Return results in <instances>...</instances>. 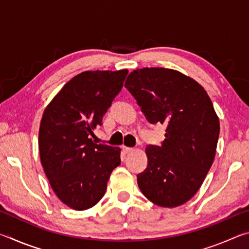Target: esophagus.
I'll list each match as a JSON object with an SVG mask.
<instances>
[{"instance_id": "34e87169", "label": "esophagus", "mask_w": 249, "mask_h": 249, "mask_svg": "<svg viewBox=\"0 0 249 249\" xmlns=\"http://www.w3.org/2000/svg\"><path fill=\"white\" fill-rule=\"evenodd\" d=\"M122 149H123V151L125 154H129L132 153V151L134 150V148H130V147H126V146H122Z\"/></svg>"}]
</instances>
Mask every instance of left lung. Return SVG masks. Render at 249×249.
<instances>
[{
	"label": "left lung",
	"instance_id": "obj_1",
	"mask_svg": "<svg viewBox=\"0 0 249 249\" xmlns=\"http://www.w3.org/2000/svg\"><path fill=\"white\" fill-rule=\"evenodd\" d=\"M125 87L149 123L167 125L161 146H147L148 165L137 175L138 187L159 206L185 203L200 189L215 157L220 121L212 101L196 80L172 69H136Z\"/></svg>",
	"mask_w": 249,
	"mask_h": 249
}]
</instances>
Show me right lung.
<instances>
[{"label":"right lung","mask_w":249,"mask_h":249,"mask_svg":"<svg viewBox=\"0 0 249 249\" xmlns=\"http://www.w3.org/2000/svg\"><path fill=\"white\" fill-rule=\"evenodd\" d=\"M128 73L84 71L67 82L45 108L38 145L53 192L69 208L83 211L102 199L111 172L121 163L119 147L90 138Z\"/></svg>","instance_id":"add662e5"}]
</instances>
